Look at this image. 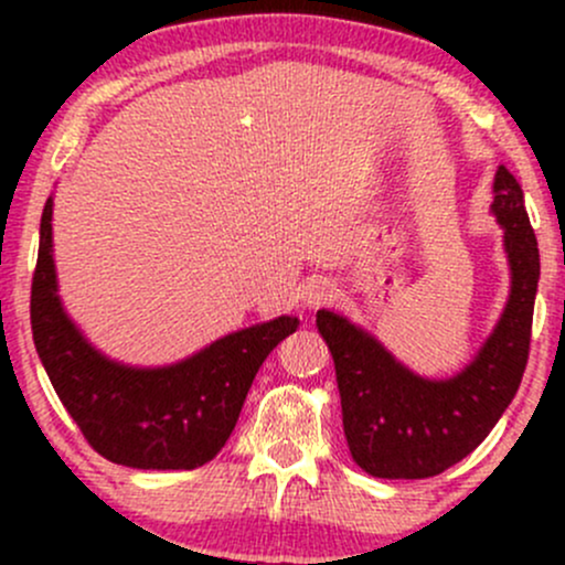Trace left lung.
Here are the masks:
<instances>
[{"label": "left lung", "mask_w": 565, "mask_h": 565, "mask_svg": "<svg viewBox=\"0 0 565 565\" xmlns=\"http://www.w3.org/2000/svg\"><path fill=\"white\" fill-rule=\"evenodd\" d=\"M297 319L233 332L170 366L138 369L103 355L63 310L53 260V199L39 228L31 332L57 398L108 462L193 470L217 457L236 427L257 369Z\"/></svg>", "instance_id": "8db88e82"}]
</instances>
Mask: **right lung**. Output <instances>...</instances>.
Masks as SVG:
<instances>
[{"instance_id": "right-lung-1", "label": "right lung", "mask_w": 565, "mask_h": 565, "mask_svg": "<svg viewBox=\"0 0 565 565\" xmlns=\"http://www.w3.org/2000/svg\"><path fill=\"white\" fill-rule=\"evenodd\" d=\"M510 263V300L472 364L451 380L408 372L342 316L321 310L316 327L334 359L342 427L355 462L377 478H427L476 449L502 417L529 361L540 246L521 193L494 196Z\"/></svg>"}]
</instances>
